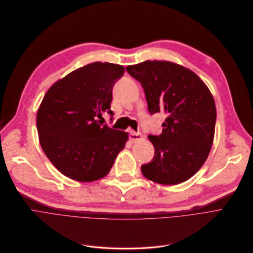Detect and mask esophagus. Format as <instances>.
<instances>
[{
  "label": "esophagus",
  "instance_id": "34e87169",
  "mask_svg": "<svg viewBox=\"0 0 253 253\" xmlns=\"http://www.w3.org/2000/svg\"><path fill=\"white\" fill-rule=\"evenodd\" d=\"M142 138V135L140 133H136L132 130L129 131V139L131 142H136Z\"/></svg>",
  "mask_w": 253,
  "mask_h": 253
}]
</instances>
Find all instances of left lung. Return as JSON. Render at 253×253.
<instances>
[{
	"label": "left lung",
	"mask_w": 253,
	"mask_h": 253,
	"mask_svg": "<svg viewBox=\"0 0 253 253\" xmlns=\"http://www.w3.org/2000/svg\"><path fill=\"white\" fill-rule=\"evenodd\" d=\"M144 90L148 112L167 118L160 135H148L153 161L141 166L143 176L163 185L191 178L207 161L214 136L213 97L194 72L168 61H145L126 68Z\"/></svg>",
	"instance_id": "left-lung-1"
}]
</instances>
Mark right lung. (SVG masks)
I'll return each mask as SVG.
<instances>
[{
	"instance_id": "obj_1",
	"label": "right lung",
	"mask_w": 253,
	"mask_h": 253,
	"mask_svg": "<svg viewBox=\"0 0 253 253\" xmlns=\"http://www.w3.org/2000/svg\"><path fill=\"white\" fill-rule=\"evenodd\" d=\"M124 67L94 62L55 82L43 96L37 115L40 143L47 159L66 177L91 182L108 175L128 133L97 118L111 111L115 83Z\"/></svg>"
}]
</instances>
